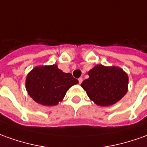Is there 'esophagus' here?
<instances>
[{
	"label": "esophagus",
	"instance_id": "1",
	"mask_svg": "<svg viewBox=\"0 0 147 147\" xmlns=\"http://www.w3.org/2000/svg\"><path fill=\"white\" fill-rule=\"evenodd\" d=\"M82 81H83V79H82V78H78V82H79L80 84L82 82Z\"/></svg>",
	"mask_w": 147,
	"mask_h": 147
}]
</instances>
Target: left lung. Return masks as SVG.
<instances>
[{"instance_id": "obj_1", "label": "left lung", "mask_w": 147, "mask_h": 147, "mask_svg": "<svg viewBox=\"0 0 147 147\" xmlns=\"http://www.w3.org/2000/svg\"><path fill=\"white\" fill-rule=\"evenodd\" d=\"M89 78L82 83L88 97L97 105L111 106L127 92L128 76L118 67L98 65L88 73Z\"/></svg>"}]
</instances>
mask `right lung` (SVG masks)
Listing matches in <instances>:
<instances>
[{
	"label": "right lung",
	"instance_id": "obj_1",
	"mask_svg": "<svg viewBox=\"0 0 147 147\" xmlns=\"http://www.w3.org/2000/svg\"><path fill=\"white\" fill-rule=\"evenodd\" d=\"M78 83L71 74L64 73L56 65L38 66L26 78V90L36 102L43 106H55L61 101L67 90Z\"/></svg>",
	"mask_w": 147,
	"mask_h": 147
}]
</instances>
